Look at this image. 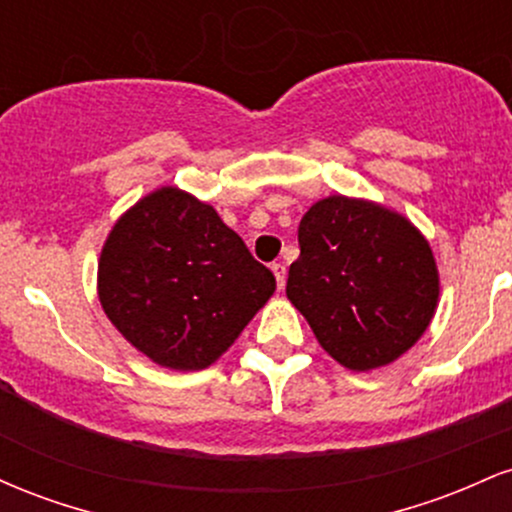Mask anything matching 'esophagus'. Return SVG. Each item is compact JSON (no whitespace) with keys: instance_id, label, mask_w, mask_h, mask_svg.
I'll list each match as a JSON object with an SVG mask.
<instances>
[{"instance_id":"obj_1","label":"esophagus","mask_w":512,"mask_h":512,"mask_svg":"<svg viewBox=\"0 0 512 512\" xmlns=\"http://www.w3.org/2000/svg\"><path fill=\"white\" fill-rule=\"evenodd\" d=\"M272 272L276 276V286H279V289H284V284H286V267H284V264L274 262Z\"/></svg>"}]
</instances>
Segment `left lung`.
I'll return each mask as SVG.
<instances>
[{"instance_id": "obj_1", "label": "left lung", "mask_w": 512, "mask_h": 512, "mask_svg": "<svg viewBox=\"0 0 512 512\" xmlns=\"http://www.w3.org/2000/svg\"><path fill=\"white\" fill-rule=\"evenodd\" d=\"M298 245L286 296L344 368L387 366L431 325L436 260L402 214L366 199H320L301 219Z\"/></svg>"}]
</instances>
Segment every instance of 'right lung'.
Wrapping results in <instances>:
<instances>
[{"mask_svg": "<svg viewBox=\"0 0 512 512\" xmlns=\"http://www.w3.org/2000/svg\"><path fill=\"white\" fill-rule=\"evenodd\" d=\"M276 289L214 207L161 187L122 214L98 262L105 315L158 366L202 370Z\"/></svg>", "mask_w": 512, "mask_h": 512, "instance_id": "right-lung-1", "label": "right lung"}]
</instances>
